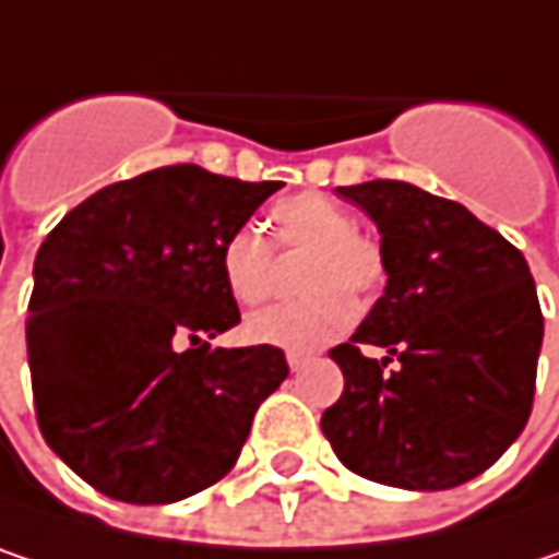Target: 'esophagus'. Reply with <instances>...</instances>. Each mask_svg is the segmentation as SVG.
Listing matches in <instances>:
<instances>
[{
	"mask_svg": "<svg viewBox=\"0 0 559 559\" xmlns=\"http://www.w3.org/2000/svg\"><path fill=\"white\" fill-rule=\"evenodd\" d=\"M286 362H289V369H293V372H299L301 366L308 362V353H296V349H289V353H286Z\"/></svg>",
	"mask_w": 559,
	"mask_h": 559,
	"instance_id": "34e87169",
	"label": "esophagus"
}]
</instances>
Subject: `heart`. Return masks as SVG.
Returning a JSON list of instances; mask_svg holds the SVG:
<instances>
[{"label": "heart", "mask_w": 559, "mask_h": 559, "mask_svg": "<svg viewBox=\"0 0 559 559\" xmlns=\"http://www.w3.org/2000/svg\"><path fill=\"white\" fill-rule=\"evenodd\" d=\"M270 222L280 251L308 254L301 270V289L308 299L254 311L245 321V337L296 353L324 346L356 318V301L345 289L362 296L381 283L384 260L379 245L359 235L356 216L324 193L280 200L270 210ZM273 248L254 228H238L222 241V283L241 305H258L273 293Z\"/></svg>", "instance_id": "b5f03b06"}]
</instances>
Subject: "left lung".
Returning <instances> with one entry per match:
<instances>
[{"label": "left lung", "instance_id": "left-lung-1", "mask_svg": "<svg viewBox=\"0 0 559 559\" xmlns=\"http://www.w3.org/2000/svg\"><path fill=\"white\" fill-rule=\"evenodd\" d=\"M337 193L376 222L388 286L349 343L331 349L343 394L321 429L366 480L452 490L484 474L532 414L544 340L532 270L461 203L414 183ZM359 345L385 356L369 360Z\"/></svg>", "mask_w": 559, "mask_h": 559}]
</instances>
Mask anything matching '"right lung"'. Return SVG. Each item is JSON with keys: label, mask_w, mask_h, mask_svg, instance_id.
<instances>
[{"label": "right lung", "mask_w": 559, "mask_h": 559, "mask_svg": "<svg viewBox=\"0 0 559 559\" xmlns=\"http://www.w3.org/2000/svg\"><path fill=\"white\" fill-rule=\"evenodd\" d=\"M280 187L155 168L98 190L40 245L24 324L34 411L104 497L162 506L213 487L289 376L276 346H210L241 321L222 241Z\"/></svg>", "instance_id": "1"}]
</instances>
